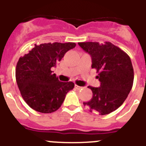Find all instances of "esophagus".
<instances>
[{"mask_svg":"<svg viewBox=\"0 0 146 146\" xmlns=\"http://www.w3.org/2000/svg\"><path fill=\"white\" fill-rule=\"evenodd\" d=\"M75 88H76V89H78V90H80V89H81L83 87L79 86H78V85H75Z\"/></svg>","mask_w":146,"mask_h":146,"instance_id":"obj_1","label":"esophagus"}]
</instances>
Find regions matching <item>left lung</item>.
I'll return each instance as SVG.
<instances>
[{
	"mask_svg": "<svg viewBox=\"0 0 146 146\" xmlns=\"http://www.w3.org/2000/svg\"><path fill=\"white\" fill-rule=\"evenodd\" d=\"M78 45L91 55L92 68L98 73L100 87L88 86L93 92L92 99L84 102L91 112L100 115L110 114L119 108L132 89L134 71L129 55L110 42H78Z\"/></svg>",
	"mask_w": 146,
	"mask_h": 146,
	"instance_id": "8db88e82",
	"label": "left lung"
}]
</instances>
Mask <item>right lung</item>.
I'll use <instances>...</instances> for the list:
<instances>
[{
    "label": "right lung",
    "mask_w": 146,
    "mask_h": 146,
    "mask_svg": "<svg viewBox=\"0 0 146 146\" xmlns=\"http://www.w3.org/2000/svg\"><path fill=\"white\" fill-rule=\"evenodd\" d=\"M74 42L35 44L16 64V79L26 103L35 111L51 113L62 105L67 93L74 88L71 81L61 82L52 73L65 53L76 47Z\"/></svg>",
    "instance_id": "right-lung-1"
}]
</instances>
